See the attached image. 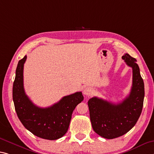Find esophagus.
<instances>
[{"instance_id": "1", "label": "esophagus", "mask_w": 154, "mask_h": 154, "mask_svg": "<svg viewBox=\"0 0 154 154\" xmlns=\"http://www.w3.org/2000/svg\"><path fill=\"white\" fill-rule=\"evenodd\" d=\"M83 93H84V95H86V96H89V95L92 94V89L89 86L85 87L84 90H83Z\"/></svg>"}]
</instances>
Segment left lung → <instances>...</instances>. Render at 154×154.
Returning <instances> with one entry per match:
<instances>
[{"instance_id":"1","label":"left lung","mask_w":154,"mask_h":154,"mask_svg":"<svg viewBox=\"0 0 154 154\" xmlns=\"http://www.w3.org/2000/svg\"><path fill=\"white\" fill-rule=\"evenodd\" d=\"M122 59L132 68V86L130 94L117 104L96 97L88 102L92 128L101 137L108 139L128 132L136 125L143 106L144 82L136 60L128 53H125Z\"/></svg>"}]
</instances>
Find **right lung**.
Instances as JSON below:
<instances>
[{"label":"right lung","mask_w":154,"mask_h":154,"mask_svg":"<svg viewBox=\"0 0 154 154\" xmlns=\"http://www.w3.org/2000/svg\"><path fill=\"white\" fill-rule=\"evenodd\" d=\"M26 55L18 62L13 84V101L18 119L26 130L38 137L57 140L67 132L75 107L84 100L82 92L65 96L53 106L40 108L29 99L23 84Z\"/></svg>","instance_id":"add662e5"}]
</instances>
